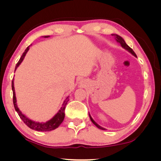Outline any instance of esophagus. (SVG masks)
Returning <instances> with one entry per match:
<instances>
[{"mask_svg": "<svg viewBox=\"0 0 161 161\" xmlns=\"http://www.w3.org/2000/svg\"><path fill=\"white\" fill-rule=\"evenodd\" d=\"M81 83H82V81H81Z\"/></svg>", "mask_w": 161, "mask_h": 161, "instance_id": "obj_1", "label": "esophagus"}]
</instances>
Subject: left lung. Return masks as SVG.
I'll return each instance as SVG.
<instances>
[{
	"label": "left lung",
	"instance_id": "obj_1",
	"mask_svg": "<svg viewBox=\"0 0 161 161\" xmlns=\"http://www.w3.org/2000/svg\"><path fill=\"white\" fill-rule=\"evenodd\" d=\"M112 36H114L115 37V40H116V42H117L118 43H119L121 45V46L123 47V48H124L125 49H126L128 52H129L130 53H131L132 54H133V56H135V57H137V56H136V54H135V53L134 52V51L133 49H132L130 47H129L126 43H125V40L122 38V37H121V36H119V35H117V34H112ZM89 117H90V119H91V121H92V123L93 124L96 125V126L97 127V128H100V129H101V130H105V128H103V127H101L100 126V125H99L98 124H97V123L93 120V119H92V117H91V115H90V114H89Z\"/></svg>",
	"mask_w": 161,
	"mask_h": 161
}]
</instances>
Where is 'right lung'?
I'll use <instances>...</instances> for the list:
<instances>
[{
	"mask_svg": "<svg viewBox=\"0 0 161 161\" xmlns=\"http://www.w3.org/2000/svg\"><path fill=\"white\" fill-rule=\"evenodd\" d=\"M44 37H49V36H42ZM30 45V46H31ZM30 46H28L27 48L25 49L24 52L23 53V54L21 56V58L19 59V61H18V63L16 65L15 67V70H17V68H18V66L21 64V63L23 61V60L26 56V53L28 52V50H29V47ZM12 91H13V104H14V109L16 110V112L18 113L19 117L21 119V120L24 122V124H26L27 126L29 127L30 128L33 129V130H37V131H51L54 130V129L57 128L60 125H61V123L63 122L65 117V106L67 105L68 102L69 101V98L68 97H67L64 103H63L62 107L58 110V112L56 113V114L53 116V117L50 119V120L47 121L46 122H37V121H34L31 119H28L26 116H25L24 114H22V112L20 111L19 108H18L17 104V99H16V96H15V91H14V79L12 80Z\"/></svg>",
	"mask_w": 161,
	"mask_h": 161,
	"instance_id": "add662e5",
	"label": "right lung"
}]
</instances>
